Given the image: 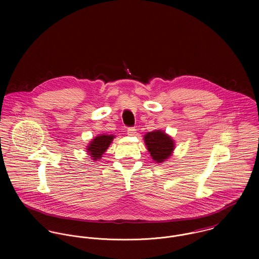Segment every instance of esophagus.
I'll use <instances>...</instances> for the list:
<instances>
[{
  "label": "esophagus",
  "mask_w": 259,
  "mask_h": 259,
  "mask_svg": "<svg viewBox=\"0 0 259 259\" xmlns=\"http://www.w3.org/2000/svg\"><path fill=\"white\" fill-rule=\"evenodd\" d=\"M126 132H127L128 136H135L137 134V130L135 127H128Z\"/></svg>",
  "instance_id": "esophagus-1"
}]
</instances>
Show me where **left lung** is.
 <instances>
[{
	"label": "left lung",
	"mask_w": 259,
	"mask_h": 259,
	"mask_svg": "<svg viewBox=\"0 0 259 259\" xmlns=\"http://www.w3.org/2000/svg\"><path fill=\"white\" fill-rule=\"evenodd\" d=\"M144 139L150 156L157 163L165 161L172 154L175 142L164 132L159 130L149 132Z\"/></svg>",
	"instance_id": "obj_1"
}]
</instances>
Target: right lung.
<instances>
[{
    "label": "right lung",
    "mask_w": 259,
    "mask_h": 259,
    "mask_svg": "<svg viewBox=\"0 0 259 259\" xmlns=\"http://www.w3.org/2000/svg\"><path fill=\"white\" fill-rule=\"evenodd\" d=\"M114 136L112 135H101L96 137L88 146V153L92 156L94 160L101 159L102 155L110 147Z\"/></svg>",
    "instance_id": "obj_1"
}]
</instances>
